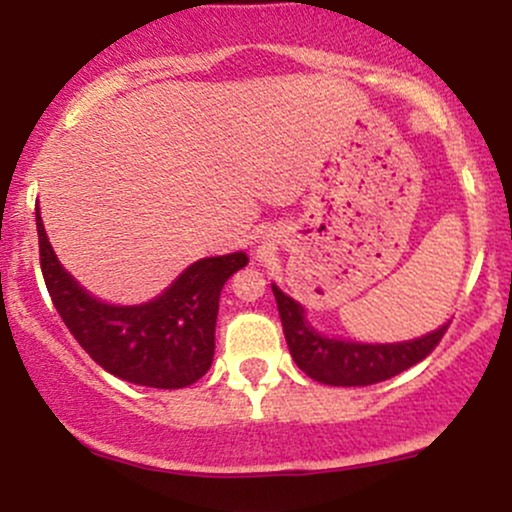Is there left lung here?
<instances>
[{"label":"left lung","mask_w":512,"mask_h":512,"mask_svg":"<svg viewBox=\"0 0 512 512\" xmlns=\"http://www.w3.org/2000/svg\"><path fill=\"white\" fill-rule=\"evenodd\" d=\"M272 291L293 361L308 378L322 385L366 387L395 378L402 370L424 361L450 325L445 322L438 330L392 344L337 339L317 332L308 322L303 305L286 296L279 286L272 284Z\"/></svg>","instance_id":"1"}]
</instances>
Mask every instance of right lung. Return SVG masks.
Instances as JSON below:
<instances>
[{
	"label": "right lung",
	"mask_w": 512,
	"mask_h": 512,
	"mask_svg": "<svg viewBox=\"0 0 512 512\" xmlns=\"http://www.w3.org/2000/svg\"><path fill=\"white\" fill-rule=\"evenodd\" d=\"M40 269L62 322L98 366L132 385L180 390L214 361V332L223 284L248 264L243 250L192 262L166 291L137 305L91 296L57 260L35 209Z\"/></svg>",
	"instance_id": "obj_1"
}]
</instances>
